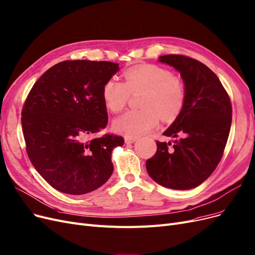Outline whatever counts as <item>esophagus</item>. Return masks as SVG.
Instances as JSON below:
<instances>
[{
  "instance_id": "34e87169",
  "label": "esophagus",
  "mask_w": 255,
  "mask_h": 255,
  "mask_svg": "<svg viewBox=\"0 0 255 255\" xmlns=\"http://www.w3.org/2000/svg\"><path fill=\"white\" fill-rule=\"evenodd\" d=\"M135 140H136L135 137H128V136L125 137V142L127 143V145L128 143H133Z\"/></svg>"
}]
</instances>
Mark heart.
I'll use <instances>...</instances> for the list:
<instances>
[{
    "mask_svg": "<svg viewBox=\"0 0 255 255\" xmlns=\"http://www.w3.org/2000/svg\"><path fill=\"white\" fill-rule=\"evenodd\" d=\"M124 83L108 79L102 88L103 101L108 110L119 114L130 99V95L141 93L138 105L141 109L130 110L116 119L114 128L128 137L148 133L164 121H173L183 109L186 87L180 76L154 64H143L127 70Z\"/></svg>",
    "mask_w": 255,
    "mask_h": 255,
    "instance_id": "heart-1",
    "label": "heart"
}]
</instances>
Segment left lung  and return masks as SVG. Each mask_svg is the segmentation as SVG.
<instances>
[{"label":"left lung","mask_w":255,"mask_h":255,"mask_svg":"<svg viewBox=\"0 0 255 255\" xmlns=\"http://www.w3.org/2000/svg\"><path fill=\"white\" fill-rule=\"evenodd\" d=\"M159 61L177 71L185 83L183 109L163 135L174 143L156 141L146 161L153 180L173 190H191L213 174L228 139L232 107L217 75L205 64L183 55H163Z\"/></svg>","instance_id":"8db88e82"}]
</instances>
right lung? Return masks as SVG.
I'll list each match as a JSON object with an SVG mask.
<instances>
[{"label":"right lung","mask_w":255,"mask_h":255,"mask_svg":"<svg viewBox=\"0 0 255 255\" xmlns=\"http://www.w3.org/2000/svg\"><path fill=\"white\" fill-rule=\"evenodd\" d=\"M119 70L109 61L65 60L49 69L28 94L21 110L27 154L55 190L83 195L112 176V152L124 138L96 134L108 123L103 85Z\"/></svg>","instance_id":"add662e5"}]
</instances>
